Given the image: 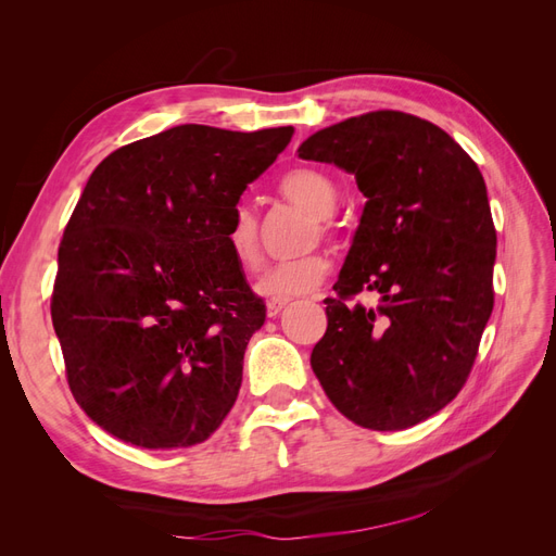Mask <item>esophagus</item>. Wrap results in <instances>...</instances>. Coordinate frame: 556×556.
Returning a JSON list of instances; mask_svg holds the SVG:
<instances>
[{
    "label": "esophagus",
    "instance_id": "esophagus-1",
    "mask_svg": "<svg viewBox=\"0 0 556 556\" xmlns=\"http://www.w3.org/2000/svg\"><path fill=\"white\" fill-rule=\"evenodd\" d=\"M288 306H290V299H271V301H266V315L276 317L282 308H288Z\"/></svg>",
    "mask_w": 556,
    "mask_h": 556
}]
</instances>
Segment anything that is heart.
Wrapping results in <instances>:
<instances>
[{"instance_id":"1","label":"heart","mask_w":556,"mask_h":556,"mask_svg":"<svg viewBox=\"0 0 556 556\" xmlns=\"http://www.w3.org/2000/svg\"><path fill=\"white\" fill-rule=\"evenodd\" d=\"M280 194L294 204L304 206L315 217H327L336 208V185L329 176L315 169H294L280 180ZM225 243L233 262L248 271H255L262 264L260 220L257 213L245 201L233 206L225 229ZM329 271V260L323 252H306L292 260H282L268 266L257 280V292L274 299H290L315 290Z\"/></svg>"}]
</instances>
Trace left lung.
Here are the masks:
<instances>
[{
  "label": "left lung",
  "instance_id": "obj_1",
  "mask_svg": "<svg viewBox=\"0 0 556 556\" xmlns=\"http://www.w3.org/2000/svg\"><path fill=\"white\" fill-rule=\"evenodd\" d=\"M301 160L355 176L366 204L311 366L352 422L401 431L459 394L494 308L496 229L478 164L447 131L371 111L315 131ZM381 294L366 309L346 299Z\"/></svg>",
  "mask_w": 556,
  "mask_h": 556
}]
</instances>
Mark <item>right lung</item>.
I'll return each instance as SVG.
<instances>
[{"label": "right lung", "mask_w": 556, "mask_h": 556, "mask_svg": "<svg viewBox=\"0 0 556 556\" xmlns=\"http://www.w3.org/2000/svg\"><path fill=\"white\" fill-rule=\"evenodd\" d=\"M292 134L178 125L117 148L88 178L50 315L76 403L115 439L190 447L231 410L266 308L223 233Z\"/></svg>", "instance_id": "add662e5"}]
</instances>
